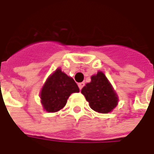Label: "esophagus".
<instances>
[{
    "label": "esophagus",
    "mask_w": 154,
    "mask_h": 154,
    "mask_svg": "<svg viewBox=\"0 0 154 154\" xmlns=\"http://www.w3.org/2000/svg\"><path fill=\"white\" fill-rule=\"evenodd\" d=\"M78 86L79 88V89L81 90L82 88H83V87L84 86V83H83V82H82V83H79V84H78Z\"/></svg>",
    "instance_id": "1"
}]
</instances>
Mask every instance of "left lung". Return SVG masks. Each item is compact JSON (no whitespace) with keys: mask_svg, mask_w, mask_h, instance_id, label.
<instances>
[{"mask_svg":"<svg viewBox=\"0 0 154 154\" xmlns=\"http://www.w3.org/2000/svg\"><path fill=\"white\" fill-rule=\"evenodd\" d=\"M81 93L91 109L100 114L110 113L119 103L116 92L102 71L92 75L91 82L82 88Z\"/></svg>","mask_w":154,"mask_h":154,"instance_id":"obj_1","label":"left lung"}]
</instances>
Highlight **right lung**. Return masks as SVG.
I'll return each instance as SVG.
<instances>
[{
  "label": "right lung",
  "instance_id": "add662e5",
  "mask_svg": "<svg viewBox=\"0 0 154 154\" xmlns=\"http://www.w3.org/2000/svg\"><path fill=\"white\" fill-rule=\"evenodd\" d=\"M79 92L78 85L71 77L57 68L46 79L40 91V102L48 113L62 109L70 95Z\"/></svg>",
  "mask_w": 154,
  "mask_h": 154
}]
</instances>
